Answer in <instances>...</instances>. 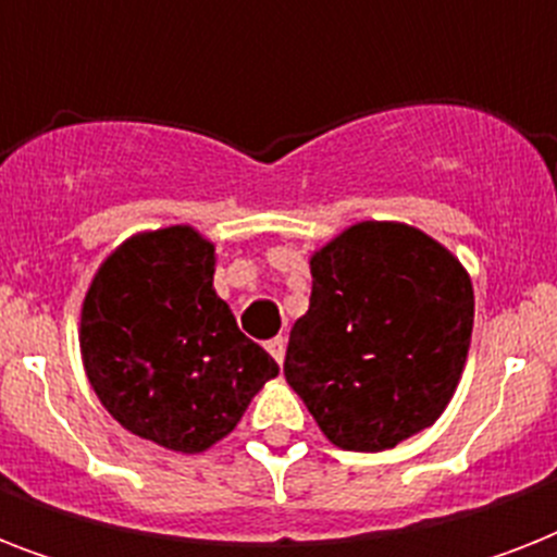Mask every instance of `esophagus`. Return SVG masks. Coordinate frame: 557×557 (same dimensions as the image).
Listing matches in <instances>:
<instances>
[{"mask_svg":"<svg viewBox=\"0 0 557 557\" xmlns=\"http://www.w3.org/2000/svg\"><path fill=\"white\" fill-rule=\"evenodd\" d=\"M265 349H269L271 358H274L277 364H283V358H286V338H271L269 344H265Z\"/></svg>","mask_w":557,"mask_h":557,"instance_id":"34e87169","label":"esophagus"}]
</instances>
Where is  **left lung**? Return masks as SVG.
I'll use <instances>...</instances> for the list:
<instances>
[{
  "mask_svg": "<svg viewBox=\"0 0 557 557\" xmlns=\"http://www.w3.org/2000/svg\"><path fill=\"white\" fill-rule=\"evenodd\" d=\"M309 312L288 335L286 381L323 436L387 450L448 407L474 330L454 253L405 222H358L309 260Z\"/></svg>",
  "mask_w": 557,
  "mask_h": 557,
  "instance_id": "1",
  "label": "left lung"
}]
</instances>
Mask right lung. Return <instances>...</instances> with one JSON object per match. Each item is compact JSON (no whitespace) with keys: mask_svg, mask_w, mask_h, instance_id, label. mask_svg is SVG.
<instances>
[{"mask_svg":"<svg viewBox=\"0 0 557 557\" xmlns=\"http://www.w3.org/2000/svg\"><path fill=\"white\" fill-rule=\"evenodd\" d=\"M216 248L190 225L144 231L100 262L81 309V356L126 431L178 454L225 440L277 361L213 288Z\"/></svg>","mask_w":557,"mask_h":557,"instance_id":"right-lung-1","label":"right lung"}]
</instances>
